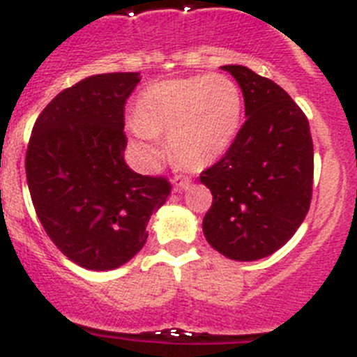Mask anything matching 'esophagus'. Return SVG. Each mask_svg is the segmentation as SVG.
<instances>
[{"instance_id": "34e87169", "label": "esophagus", "mask_w": 357, "mask_h": 357, "mask_svg": "<svg viewBox=\"0 0 357 357\" xmlns=\"http://www.w3.org/2000/svg\"><path fill=\"white\" fill-rule=\"evenodd\" d=\"M190 183H192V179H190L188 176L178 174L174 176V179H172V188H174V192H183V190L188 188Z\"/></svg>"}]
</instances>
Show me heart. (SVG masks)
Wrapping results in <instances>:
<instances>
[{
  "label": "heart",
  "instance_id": "1",
  "mask_svg": "<svg viewBox=\"0 0 357 357\" xmlns=\"http://www.w3.org/2000/svg\"><path fill=\"white\" fill-rule=\"evenodd\" d=\"M242 123V92L223 75L164 79L139 94L129 122L150 160L162 155L155 136L167 134L169 151L186 167H206L234 143Z\"/></svg>",
  "mask_w": 357,
  "mask_h": 357
}]
</instances>
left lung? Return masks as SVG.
I'll return each mask as SVG.
<instances>
[{"label":"left lung","instance_id":"left-lung-1","mask_svg":"<svg viewBox=\"0 0 357 357\" xmlns=\"http://www.w3.org/2000/svg\"><path fill=\"white\" fill-rule=\"evenodd\" d=\"M237 79L245 122L227 153L202 171L213 193L202 221L207 242L237 261L281 249L305 220L312 199L309 120L284 89L244 66H221Z\"/></svg>","mask_w":357,"mask_h":357}]
</instances>
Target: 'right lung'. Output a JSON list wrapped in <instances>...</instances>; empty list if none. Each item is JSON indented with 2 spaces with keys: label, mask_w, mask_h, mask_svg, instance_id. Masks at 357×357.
<instances>
[{
  "label": "right lung",
  "mask_w": 357,
  "mask_h": 357,
  "mask_svg": "<svg viewBox=\"0 0 357 357\" xmlns=\"http://www.w3.org/2000/svg\"><path fill=\"white\" fill-rule=\"evenodd\" d=\"M139 73L94 75L55 96L26 151L31 200L59 251L89 271H112L141 251L171 183L127 167L126 102Z\"/></svg>",
  "instance_id": "1"
}]
</instances>
